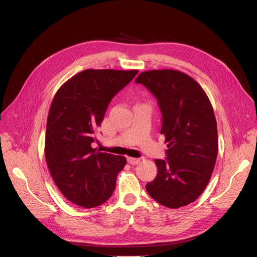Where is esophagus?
<instances>
[{
	"instance_id": "1",
	"label": "esophagus",
	"mask_w": 257,
	"mask_h": 257,
	"mask_svg": "<svg viewBox=\"0 0 257 257\" xmlns=\"http://www.w3.org/2000/svg\"><path fill=\"white\" fill-rule=\"evenodd\" d=\"M141 159H135V158H127V162L130 163L131 165H137L141 163Z\"/></svg>"
}]
</instances>
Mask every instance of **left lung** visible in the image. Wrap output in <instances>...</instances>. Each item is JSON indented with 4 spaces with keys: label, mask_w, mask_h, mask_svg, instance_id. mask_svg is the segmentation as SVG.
Wrapping results in <instances>:
<instances>
[{
    "label": "left lung",
    "mask_w": 257,
    "mask_h": 257,
    "mask_svg": "<svg viewBox=\"0 0 257 257\" xmlns=\"http://www.w3.org/2000/svg\"><path fill=\"white\" fill-rule=\"evenodd\" d=\"M135 82L157 98L161 134L168 143L166 159L154 161L158 175L146 190L165 207L189 205L204 192L215 165L219 143L212 105L195 80L174 69L144 72Z\"/></svg>",
    "instance_id": "obj_1"
}]
</instances>
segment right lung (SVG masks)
<instances>
[{
  "mask_svg": "<svg viewBox=\"0 0 257 257\" xmlns=\"http://www.w3.org/2000/svg\"><path fill=\"white\" fill-rule=\"evenodd\" d=\"M137 73L85 69L54 95L46 127L45 158L58 189L75 205L94 208L112 195L126 159L93 149L92 143L110 100Z\"/></svg>",
  "mask_w": 257,
  "mask_h": 257,
  "instance_id": "right-lung-1",
  "label": "right lung"
}]
</instances>
